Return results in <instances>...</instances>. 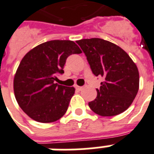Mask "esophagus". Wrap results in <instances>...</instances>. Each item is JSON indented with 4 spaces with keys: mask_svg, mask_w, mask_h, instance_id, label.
Wrapping results in <instances>:
<instances>
[{
    "mask_svg": "<svg viewBox=\"0 0 154 154\" xmlns=\"http://www.w3.org/2000/svg\"><path fill=\"white\" fill-rule=\"evenodd\" d=\"M76 89H77V90H78V91H82V90L83 89V87H82V86H76Z\"/></svg>",
    "mask_w": 154,
    "mask_h": 154,
    "instance_id": "obj_1",
    "label": "esophagus"
}]
</instances>
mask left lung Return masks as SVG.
Here are the masks:
<instances>
[{"label":"left lung","instance_id":"obj_1","mask_svg":"<svg viewBox=\"0 0 154 154\" xmlns=\"http://www.w3.org/2000/svg\"><path fill=\"white\" fill-rule=\"evenodd\" d=\"M77 43L85 53L93 73L104 81L97 96L89 103L96 114L116 116L126 111L139 91L137 66L126 51L112 42L100 38L82 39Z\"/></svg>","mask_w":154,"mask_h":154}]
</instances>
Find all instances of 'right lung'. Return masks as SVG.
Listing matches in <instances>:
<instances>
[{
  "label": "right lung",
  "mask_w": 154,
  "mask_h": 154,
  "mask_svg": "<svg viewBox=\"0 0 154 154\" xmlns=\"http://www.w3.org/2000/svg\"><path fill=\"white\" fill-rule=\"evenodd\" d=\"M72 41L54 40L40 44L23 58L14 77V92L19 107L32 119L50 123L65 114L75 88L54 83L63 73L66 60L81 54Z\"/></svg>",
  "instance_id": "right-lung-1"
}]
</instances>
